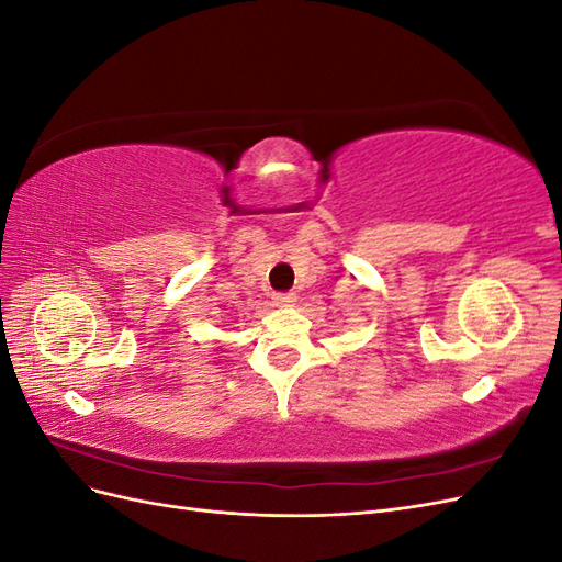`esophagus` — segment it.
<instances>
[{"mask_svg": "<svg viewBox=\"0 0 562 562\" xmlns=\"http://www.w3.org/2000/svg\"><path fill=\"white\" fill-rule=\"evenodd\" d=\"M274 302L279 304V307H288V304L295 302V293H277Z\"/></svg>", "mask_w": 562, "mask_h": 562, "instance_id": "obj_1", "label": "esophagus"}]
</instances>
